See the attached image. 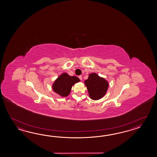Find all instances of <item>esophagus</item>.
Wrapping results in <instances>:
<instances>
[{"instance_id":"34e87169","label":"esophagus","mask_w":157,"mask_h":157,"mask_svg":"<svg viewBox=\"0 0 157 157\" xmlns=\"http://www.w3.org/2000/svg\"><path fill=\"white\" fill-rule=\"evenodd\" d=\"M78 78H79V79H80V80H82V76H81V75L79 76H78Z\"/></svg>"}]
</instances>
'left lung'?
<instances>
[{
  "label": "left lung",
  "mask_w": 157,
  "mask_h": 157,
  "mask_svg": "<svg viewBox=\"0 0 157 157\" xmlns=\"http://www.w3.org/2000/svg\"><path fill=\"white\" fill-rule=\"evenodd\" d=\"M85 83L89 96L93 100H98L103 97L108 87L107 81L96 74H90L87 80H85Z\"/></svg>",
  "instance_id": "left-lung-1"
}]
</instances>
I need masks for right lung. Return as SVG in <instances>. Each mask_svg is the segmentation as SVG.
I'll return each instance as SVG.
<instances>
[{
    "instance_id": "1",
    "label": "right lung",
    "mask_w": 157,
    "mask_h": 157,
    "mask_svg": "<svg viewBox=\"0 0 157 157\" xmlns=\"http://www.w3.org/2000/svg\"><path fill=\"white\" fill-rule=\"evenodd\" d=\"M80 81L76 76H71L64 73L55 81L53 89L56 93L62 97H67L70 93L72 86L74 84Z\"/></svg>"
}]
</instances>
